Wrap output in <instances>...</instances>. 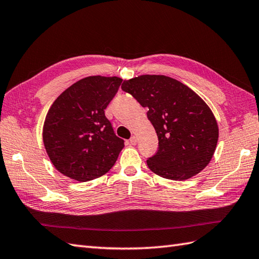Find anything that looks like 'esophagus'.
Wrapping results in <instances>:
<instances>
[{
	"instance_id": "34e87169",
	"label": "esophagus",
	"mask_w": 259,
	"mask_h": 259,
	"mask_svg": "<svg viewBox=\"0 0 259 259\" xmlns=\"http://www.w3.org/2000/svg\"><path fill=\"white\" fill-rule=\"evenodd\" d=\"M137 142H138V140H137V137H136V136H132V137L130 138V143L132 144V146H136Z\"/></svg>"
}]
</instances>
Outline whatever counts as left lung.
Here are the masks:
<instances>
[{
  "mask_svg": "<svg viewBox=\"0 0 259 259\" xmlns=\"http://www.w3.org/2000/svg\"><path fill=\"white\" fill-rule=\"evenodd\" d=\"M142 107L157 132L158 151L147 160L158 176L183 181L200 173L215 152L219 127L209 107L193 90L163 75H142L121 85Z\"/></svg>",
  "mask_w": 259,
  "mask_h": 259,
  "instance_id": "1",
  "label": "left lung"
}]
</instances>
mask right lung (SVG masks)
Instances as JSON below:
<instances>
[{
	"label": "right lung",
	"instance_id": "1",
	"mask_svg": "<svg viewBox=\"0 0 259 259\" xmlns=\"http://www.w3.org/2000/svg\"><path fill=\"white\" fill-rule=\"evenodd\" d=\"M121 81L119 77L89 76L53 102L45 118L43 141L52 163L64 176L87 182L116 163L124 141L115 135L105 109Z\"/></svg>",
	"mask_w": 259,
	"mask_h": 259
}]
</instances>
